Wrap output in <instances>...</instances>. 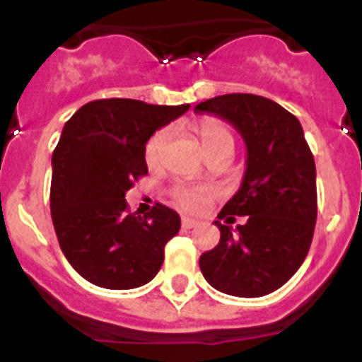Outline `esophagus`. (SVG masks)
<instances>
[{"label":"esophagus","mask_w":362,"mask_h":362,"mask_svg":"<svg viewBox=\"0 0 362 362\" xmlns=\"http://www.w3.org/2000/svg\"><path fill=\"white\" fill-rule=\"evenodd\" d=\"M197 225H199V221L190 219V217H183V219H181V226H183L185 230H190V228H194V226H197Z\"/></svg>","instance_id":"esophagus-1"}]
</instances>
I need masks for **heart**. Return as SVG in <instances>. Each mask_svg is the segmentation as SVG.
I'll list each match as a JSON object with an SVG mask.
<instances>
[{"mask_svg": "<svg viewBox=\"0 0 362 362\" xmlns=\"http://www.w3.org/2000/svg\"><path fill=\"white\" fill-rule=\"evenodd\" d=\"M194 130H196L204 150L209 153L212 150L219 148V146H233L232 130L223 121L214 119V117H203V119H199L194 124ZM168 137H170V130L168 129L156 130L148 137V141L145 145V161L150 168H156L161 163ZM172 197H174L175 203L183 210L197 212L209 201H212L216 197V190L209 187H177L172 192Z\"/></svg>", "mask_w": 362, "mask_h": 362, "instance_id": "b5f03b06", "label": "heart"}]
</instances>
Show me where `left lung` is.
I'll return each instance as SVG.
<instances>
[{
    "label": "left lung",
    "mask_w": 362,
    "mask_h": 362,
    "mask_svg": "<svg viewBox=\"0 0 362 362\" xmlns=\"http://www.w3.org/2000/svg\"><path fill=\"white\" fill-rule=\"evenodd\" d=\"M233 124L245 139L246 170L238 194L223 206L221 239L199 257L204 279L235 297L276 292L299 270L317 219L312 150L299 119L268 98L225 94L196 107ZM247 221L231 227L235 216Z\"/></svg>",
    "instance_id": "obj_1"
}]
</instances>
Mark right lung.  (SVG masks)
Listing matches in <instances>:
<instances>
[{
    "label": "right lung",
    "instance_id": "1",
    "mask_svg": "<svg viewBox=\"0 0 362 362\" xmlns=\"http://www.w3.org/2000/svg\"><path fill=\"white\" fill-rule=\"evenodd\" d=\"M188 108L98 99L83 105L63 127L52 153L50 212L66 261L88 283L137 288L161 268L165 245L181 228L179 214L158 203L136 216L124 194L148 174V137Z\"/></svg>",
    "mask_w": 362,
    "mask_h": 362
}]
</instances>
